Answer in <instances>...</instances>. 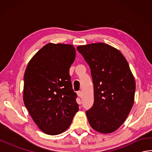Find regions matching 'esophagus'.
<instances>
[{
  "instance_id": "esophagus-1",
  "label": "esophagus",
  "mask_w": 152,
  "mask_h": 152,
  "mask_svg": "<svg viewBox=\"0 0 152 152\" xmlns=\"http://www.w3.org/2000/svg\"><path fill=\"white\" fill-rule=\"evenodd\" d=\"M77 95H78V96H79V97L82 98V96H83V94H82V91H78L77 92Z\"/></svg>"
}]
</instances>
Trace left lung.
<instances>
[{"label": "left lung", "instance_id": "obj_1", "mask_svg": "<svg viewBox=\"0 0 152 152\" xmlns=\"http://www.w3.org/2000/svg\"><path fill=\"white\" fill-rule=\"evenodd\" d=\"M91 69L94 103L86 111L91 127L101 133H111L123 124L134 101L135 81L124 56L102 42L78 46Z\"/></svg>", "mask_w": 152, "mask_h": 152}]
</instances>
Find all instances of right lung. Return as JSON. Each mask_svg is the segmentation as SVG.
Masks as SVG:
<instances>
[{
	"label": "right lung",
	"mask_w": 152,
	"mask_h": 152,
	"mask_svg": "<svg viewBox=\"0 0 152 152\" xmlns=\"http://www.w3.org/2000/svg\"><path fill=\"white\" fill-rule=\"evenodd\" d=\"M75 57L72 45L49 43L34 55L25 70L24 104L47 134L65 131L79 110L69 74Z\"/></svg>",
	"instance_id": "1"
}]
</instances>
